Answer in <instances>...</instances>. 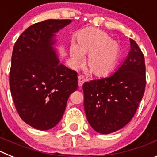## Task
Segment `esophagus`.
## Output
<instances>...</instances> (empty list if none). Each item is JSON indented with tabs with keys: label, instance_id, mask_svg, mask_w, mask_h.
I'll list each match as a JSON object with an SVG mask.
<instances>
[{
	"label": "esophagus",
	"instance_id": "obj_1",
	"mask_svg": "<svg viewBox=\"0 0 157 157\" xmlns=\"http://www.w3.org/2000/svg\"><path fill=\"white\" fill-rule=\"evenodd\" d=\"M86 82V78L83 75H79L78 76V86H82V84Z\"/></svg>",
	"mask_w": 157,
	"mask_h": 157
}]
</instances>
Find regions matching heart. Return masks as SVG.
<instances>
[{"instance_id": "1", "label": "heart", "mask_w": 157, "mask_h": 157, "mask_svg": "<svg viewBox=\"0 0 157 157\" xmlns=\"http://www.w3.org/2000/svg\"><path fill=\"white\" fill-rule=\"evenodd\" d=\"M78 44L70 46L71 61L78 67L84 60L83 53H88L86 65L96 76L109 74L114 68L120 56V45L116 41L109 39L105 32L97 29H88L78 34Z\"/></svg>"}]
</instances>
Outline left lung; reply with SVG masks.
I'll return each mask as SVG.
<instances>
[{
    "instance_id": "8db88e82",
    "label": "left lung",
    "mask_w": 157,
    "mask_h": 157,
    "mask_svg": "<svg viewBox=\"0 0 157 157\" xmlns=\"http://www.w3.org/2000/svg\"><path fill=\"white\" fill-rule=\"evenodd\" d=\"M130 41V52L116 73L82 86L87 120L101 134H111L125 127L145 93V58L138 44L133 39Z\"/></svg>"
}]
</instances>
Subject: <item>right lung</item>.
<instances>
[{
    "instance_id": "1",
    "label": "right lung",
    "mask_w": 157,
    "mask_h": 157,
    "mask_svg": "<svg viewBox=\"0 0 157 157\" xmlns=\"http://www.w3.org/2000/svg\"><path fill=\"white\" fill-rule=\"evenodd\" d=\"M71 23L48 19L34 23L14 45L11 94L20 118L37 130H49L59 123L69 96L78 88L77 72L59 63L52 47L55 33Z\"/></svg>"
}]
</instances>
